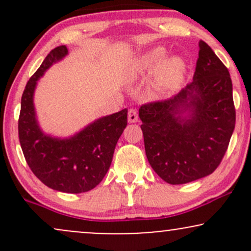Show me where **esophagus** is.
<instances>
[{"label": "esophagus", "instance_id": "obj_1", "mask_svg": "<svg viewBox=\"0 0 251 251\" xmlns=\"http://www.w3.org/2000/svg\"><path fill=\"white\" fill-rule=\"evenodd\" d=\"M128 122L129 123L138 122V111L135 108L128 109Z\"/></svg>", "mask_w": 251, "mask_h": 251}]
</instances>
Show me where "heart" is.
Segmentation results:
<instances>
[{"instance_id": "obj_1", "label": "heart", "mask_w": 251, "mask_h": 251, "mask_svg": "<svg viewBox=\"0 0 251 251\" xmlns=\"http://www.w3.org/2000/svg\"><path fill=\"white\" fill-rule=\"evenodd\" d=\"M165 50L157 47L139 57L133 67L135 75H145L151 73L154 68V87L159 91H170L178 88L183 82L186 73V63L178 56L162 60L165 56Z\"/></svg>"}]
</instances>
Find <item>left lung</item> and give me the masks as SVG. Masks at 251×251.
Here are the masks:
<instances>
[{
	"label": "left lung",
	"mask_w": 251,
	"mask_h": 251,
	"mask_svg": "<svg viewBox=\"0 0 251 251\" xmlns=\"http://www.w3.org/2000/svg\"><path fill=\"white\" fill-rule=\"evenodd\" d=\"M139 118L146 157L163 180L178 185L209 176L223 159L235 128L229 71L201 40L192 82L171 99L144 103Z\"/></svg>",
	"instance_id": "1"
}]
</instances>
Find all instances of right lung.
Masks as SVG:
<instances>
[{"mask_svg": "<svg viewBox=\"0 0 251 251\" xmlns=\"http://www.w3.org/2000/svg\"><path fill=\"white\" fill-rule=\"evenodd\" d=\"M67 53L66 46L51 50L25 85L19 139L25 162L45 185L67 194H81L96 188L107 174L118 139L127 125V108L100 118L70 139L43 134L35 118L34 89L40 76Z\"/></svg>", "mask_w": 251, "mask_h": 251, "instance_id": "add662e5", "label": "right lung"}]
</instances>
